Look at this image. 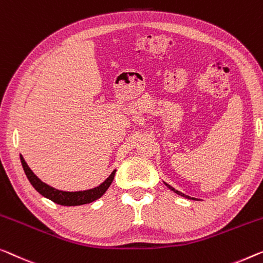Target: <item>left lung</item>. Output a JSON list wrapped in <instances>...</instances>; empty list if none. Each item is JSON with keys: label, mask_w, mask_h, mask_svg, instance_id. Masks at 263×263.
<instances>
[{"label": "left lung", "mask_w": 263, "mask_h": 263, "mask_svg": "<svg viewBox=\"0 0 263 263\" xmlns=\"http://www.w3.org/2000/svg\"><path fill=\"white\" fill-rule=\"evenodd\" d=\"M164 184H165V185L169 187L170 190H172L174 191V193H176L177 195H181V196H183V197H185V198H187V199H194V201H198V199H196V198H194V197H190V196H187V195H184L183 193H181V191H178V190H175V187H172L171 185H169V184H166L165 182H164Z\"/></svg>", "instance_id": "obj_1"}]
</instances>
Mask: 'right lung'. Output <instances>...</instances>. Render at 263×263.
<instances>
[{"label": "right lung", "instance_id": "1", "mask_svg": "<svg viewBox=\"0 0 263 263\" xmlns=\"http://www.w3.org/2000/svg\"><path fill=\"white\" fill-rule=\"evenodd\" d=\"M20 159H21L22 167L23 170H25L27 178H28V181L39 194H41L44 197L50 199V201L57 203V204L67 205V206L87 204V203L94 202L96 199L100 198L101 196L106 193L109 185L112 184L113 178H115V175H116V171H117V170H113L111 172V175H109L108 177L100 184V185L93 187V189L82 190V191H62V190H58L55 187L50 186L48 184L42 182L41 179L30 170V167L28 166V164L26 163V160L22 157V155H20Z\"/></svg>", "mask_w": 263, "mask_h": 263}]
</instances>
